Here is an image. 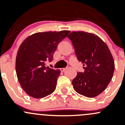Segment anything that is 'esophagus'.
I'll list each match as a JSON object with an SVG mask.
<instances>
[{"label": "esophagus", "mask_w": 125, "mask_h": 125, "mask_svg": "<svg viewBox=\"0 0 125 125\" xmlns=\"http://www.w3.org/2000/svg\"><path fill=\"white\" fill-rule=\"evenodd\" d=\"M65 69H66L65 68H60V71H61L62 72H63L65 70Z\"/></svg>", "instance_id": "34e87169"}]
</instances>
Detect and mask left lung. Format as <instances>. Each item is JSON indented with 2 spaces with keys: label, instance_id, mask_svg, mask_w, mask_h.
I'll return each mask as SVG.
<instances>
[{
  "label": "left lung",
  "instance_id": "1",
  "mask_svg": "<svg viewBox=\"0 0 125 125\" xmlns=\"http://www.w3.org/2000/svg\"><path fill=\"white\" fill-rule=\"evenodd\" d=\"M84 72L77 73L72 81L76 92L88 98L98 96L106 88L113 76L115 63L107 44L96 35L77 31L68 36Z\"/></svg>",
  "mask_w": 125,
  "mask_h": 125
}]
</instances>
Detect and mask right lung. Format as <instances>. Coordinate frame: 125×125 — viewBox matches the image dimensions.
<instances>
[{"instance_id":"1","label":"right lung","mask_w":125,"mask_h":125,"mask_svg":"<svg viewBox=\"0 0 125 125\" xmlns=\"http://www.w3.org/2000/svg\"><path fill=\"white\" fill-rule=\"evenodd\" d=\"M69 32H38L21 43L16 59V72L22 88L29 96L42 98L55 90L60 70L46 67L45 62L52 61L58 44Z\"/></svg>"}]
</instances>
